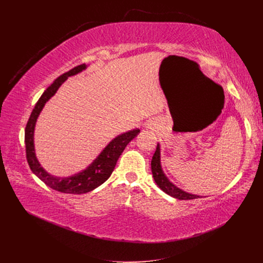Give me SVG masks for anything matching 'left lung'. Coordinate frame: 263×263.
I'll return each mask as SVG.
<instances>
[{
    "label": "left lung",
    "instance_id": "8db88e82",
    "mask_svg": "<svg viewBox=\"0 0 263 263\" xmlns=\"http://www.w3.org/2000/svg\"><path fill=\"white\" fill-rule=\"evenodd\" d=\"M151 172H153V176L157 185L163 191L168 194L170 196L177 198V199H181V200H187V199H195L199 198L198 195L191 194V193H187L181 189H179L177 185H175L167 176L165 175L162 165H161V149H160V144L157 145L156 153L153 157V160H151Z\"/></svg>",
    "mask_w": 263,
    "mask_h": 263
}]
</instances>
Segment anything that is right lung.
Instances as JSON below:
<instances>
[{"label":"right lung","mask_w":263,"mask_h":263,"mask_svg":"<svg viewBox=\"0 0 263 263\" xmlns=\"http://www.w3.org/2000/svg\"><path fill=\"white\" fill-rule=\"evenodd\" d=\"M88 67V65L82 64L74 67L71 70L65 72L55 80L52 84L41 95L39 100L37 101L33 112L29 118V121L25 127V149H26V159L30 165L32 172L44 181L51 189L59 191L67 194H84V193L90 192L96 187L100 186L104 183L109 176L112 175L118 158L122 154L124 148L134 139V137L141 132L140 129H134L117 135L115 139L110 141L98 155L88 166L69 177H57L49 174L39 163L36 153H35V144H34V132L37 119L41 113V110L45 107L46 103L57 93L58 89L63 83L69 78L76 76Z\"/></svg>","instance_id":"obj_1"}]
</instances>
